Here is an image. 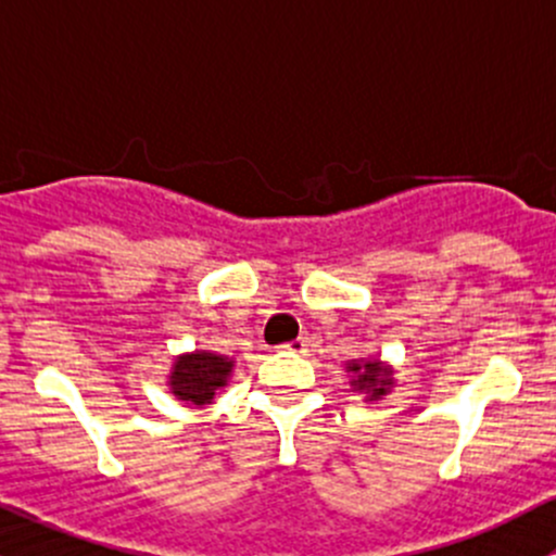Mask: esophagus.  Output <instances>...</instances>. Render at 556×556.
I'll use <instances>...</instances> for the list:
<instances>
[{
  "instance_id": "1",
  "label": "esophagus",
  "mask_w": 556,
  "mask_h": 556,
  "mask_svg": "<svg viewBox=\"0 0 556 556\" xmlns=\"http://www.w3.org/2000/svg\"><path fill=\"white\" fill-rule=\"evenodd\" d=\"M306 346H309V341H306V336H301V339H295V341H290V344H285V350L288 352H306Z\"/></svg>"
}]
</instances>
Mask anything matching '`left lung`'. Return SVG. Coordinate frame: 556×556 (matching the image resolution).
I'll return each instance as SVG.
<instances>
[{"mask_svg": "<svg viewBox=\"0 0 556 556\" xmlns=\"http://www.w3.org/2000/svg\"><path fill=\"white\" fill-rule=\"evenodd\" d=\"M346 371L352 374V387L357 392H366L368 401H379L395 384L392 368L384 366L382 361H350Z\"/></svg>", "mask_w": 556, "mask_h": 556, "instance_id": "left-lung-1", "label": "left lung"}]
</instances>
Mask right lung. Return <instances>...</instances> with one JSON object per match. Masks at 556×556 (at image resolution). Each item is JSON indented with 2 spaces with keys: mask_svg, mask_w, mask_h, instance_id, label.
Segmentation results:
<instances>
[{
  "mask_svg": "<svg viewBox=\"0 0 556 556\" xmlns=\"http://www.w3.org/2000/svg\"><path fill=\"white\" fill-rule=\"evenodd\" d=\"M233 371V361L217 352L195 350L179 355L169 374V387L179 401L190 406H206L212 403L215 392L226 387Z\"/></svg>",
  "mask_w": 556,
  "mask_h": 556,
  "instance_id": "1",
  "label": "right lung"
}]
</instances>
